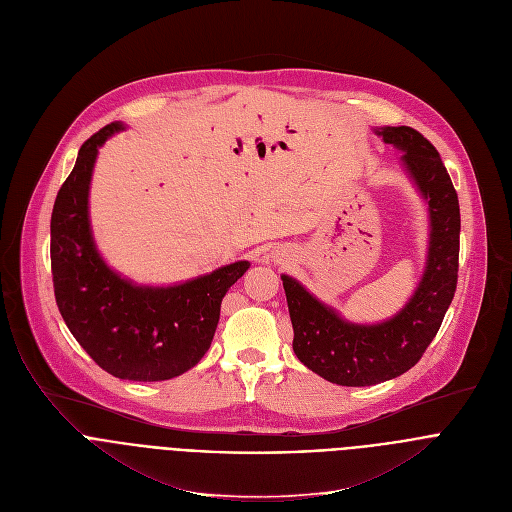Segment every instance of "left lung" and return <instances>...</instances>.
<instances>
[{
    "instance_id": "obj_1",
    "label": "left lung",
    "mask_w": 512,
    "mask_h": 512,
    "mask_svg": "<svg viewBox=\"0 0 512 512\" xmlns=\"http://www.w3.org/2000/svg\"><path fill=\"white\" fill-rule=\"evenodd\" d=\"M387 144L403 150V164L428 201L430 249L416 294L393 319L354 325L282 276L294 354L329 383L368 387L395 379L418 364L440 329L457 290L461 214L453 181L436 148L414 127H381Z\"/></svg>"
}]
</instances>
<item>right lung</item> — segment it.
I'll return each instance as SVG.
<instances>
[{
  "label": "right lung",
  "instance_id": "add662e5",
  "mask_svg": "<svg viewBox=\"0 0 512 512\" xmlns=\"http://www.w3.org/2000/svg\"><path fill=\"white\" fill-rule=\"evenodd\" d=\"M119 129L121 123H111L90 135L55 197V302L67 329L102 370L127 381H168L208 352L222 298L249 269V261L170 288L133 286L105 265L90 232L88 187L98 148Z\"/></svg>",
  "mask_w": 512,
  "mask_h": 512
}]
</instances>
